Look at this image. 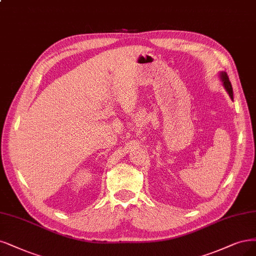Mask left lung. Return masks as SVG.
Masks as SVG:
<instances>
[{
    "label": "left lung",
    "instance_id": "1",
    "mask_svg": "<svg viewBox=\"0 0 256 256\" xmlns=\"http://www.w3.org/2000/svg\"><path fill=\"white\" fill-rule=\"evenodd\" d=\"M220 79H222V82L224 84V89L226 90L228 94L230 95L231 100H233V89H232V84H231L230 80H228V74L226 72H222V73H220Z\"/></svg>",
    "mask_w": 256,
    "mask_h": 256
}]
</instances>
